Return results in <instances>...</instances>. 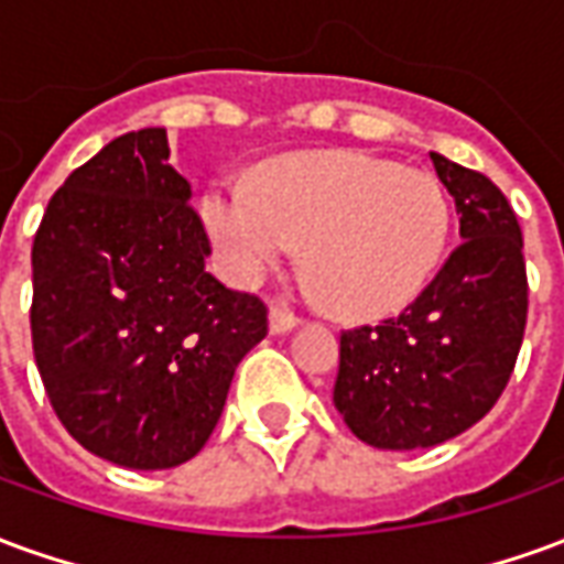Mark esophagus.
<instances>
[{
  "mask_svg": "<svg viewBox=\"0 0 564 564\" xmlns=\"http://www.w3.org/2000/svg\"><path fill=\"white\" fill-rule=\"evenodd\" d=\"M299 326V317H295L293 311H286V307L274 305L271 307V317H269V329L274 335H283V332H293Z\"/></svg>",
  "mask_w": 564,
  "mask_h": 564,
  "instance_id": "obj_1",
  "label": "esophagus"
}]
</instances>
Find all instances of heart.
<instances>
[{
    "label": "heart",
    "instance_id": "b5f03b06",
    "mask_svg": "<svg viewBox=\"0 0 564 564\" xmlns=\"http://www.w3.org/2000/svg\"><path fill=\"white\" fill-rule=\"evenodd\" d=\"M205 223L238 283L259 281L305 245L323 302L350 319L404 307L441 262L449 202L432 174L354 150L271 165L253 189L214 186Z\"/></svg>",
    "mask_w": 564,
    "mask_h": 564
}]
</instances>
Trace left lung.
Wrapping results in <instances>:
<instances>
[{
  "label": "left lung",
  "mask_w": 564,
  "mask_h": 564,
  "mask_svg": "<svg viewBox=\"0 0 564 564\" xmlns=\"http://www.w3.org/2000/svg\"><path fill=\"white\" fill-rule=\"evenodd\" d=\"M462 245L399 317L341 332L332 402L380 449L444 444L484 420L520 356L529 281L522 232L486 174L432 153Z\"/></svg>",
  "instance_id": "left-lung-1"
}]
</instances>
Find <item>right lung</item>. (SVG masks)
Listing matches in <instances>:
<instances>
[{
  "instance_id": "add662e5",
  "label": "right lung",
  "mask_w": 564,
  "mask_h": 564,
  "mask_svg": "<svg viewBox=\"0 0 564 564\" xmlns=\"http://www.w3.org/2000/svg\"><path fill=\"white\" fill-rule=\"evenodd\" d=\"M193 189L150 127L105 144L47 202L32 241V354L59 423L99 459H193L238 362L269 332L262 299L223 286Z\"/></svg>"
}]
</instances>
